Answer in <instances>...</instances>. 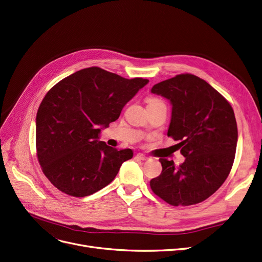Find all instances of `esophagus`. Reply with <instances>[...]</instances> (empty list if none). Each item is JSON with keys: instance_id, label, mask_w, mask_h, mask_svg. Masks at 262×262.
<instances>
[{"instance_id": "obj_1", "label": "esophagus", "mask_w": 262, "mask_h": 262, "mask_svg": "<svg viewBox=\"0 0 262 262\" xmlns=\"http://www.w3.org/2000/svg\"><path fill=\"white\" fill-rule=\"evenodd\" d=\"M136 157H137L138 159H141V161H147V159H149V157H147L144 154H142V153H138L137 155H136Z\"/></svg>"}]
</instances>
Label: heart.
Listing matches in <instances>:
<instances>
[{"label":"heart","instance_id":"1","mask_svg":"<svg viewBox=\"0 0 262 262\" xmlns=\"http://www.w3.org/2000/svg\"><path fill=\"white\" fill-rule=\"evenodd\" d=\"M146 103H147V106H149V105H153V104H157V103H163V101L157 99V98H154V97H149L146 99Z\"/></svg>","mask_w":262,"mask_h":262}]
</instances>
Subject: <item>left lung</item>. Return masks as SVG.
Masks as SVG:
<instances>
[{
    "instance_id": "8db88e82",
    "label": "left lung",
    "mask_w": 262,
    "mask_h": 262,
    "mask_svg": "<svg viewBox=\"0 0 262 262\" xmlns=\"http://www.w3.org/2000/svg\"><path fill=\"white\" fill-rule=\"evenodd\" d=\"M151 92L172 105L168 137L180 141L185 161L161 158L162 173L150 181L155 195L171 206H191L208 199L229 176L237 142L234 112L203 79L181 74L155 84Z\"/></svg>"
}]
</instances>
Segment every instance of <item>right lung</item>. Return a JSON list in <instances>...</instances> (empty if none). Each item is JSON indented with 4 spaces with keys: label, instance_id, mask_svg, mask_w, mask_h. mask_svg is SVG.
I'll return each instance as SVG.
<instances>
[{
    "label": "right lung",
    "instance_id": "add662e5",
    "mask_svg": "<svg viewBox=\"0 0 262 262\" xmlns=\"http://www.w3.org/2000/svg\"><path fill=\"white\" fill-rule=\"evenodd\" d=\"M147 82L94 66L48 91L36 115V153L43 174L56 188L85 197L111 183L133 151L99 141V133L119 119L123 107Z\"/></svg>",
    "mask_w": 262,
    "mask_h": 262
}]
</instances>
